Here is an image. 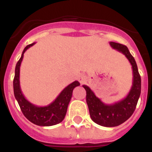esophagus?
<instances>
[{"mask_svg": "<svg viewBox=\"0 0 152 152\" xmlns=\"http://www.w3.org/2000/svg\"><path fill=\"white\" fill-rule=\"evenodd\" d=\"M86 80V76L84 75H83V74H81V75H80L78 76V80L80 81V84H83V83Z\"/></svg>", "mask_w": 152, "mask_h": 152, "instance_id": "1", "label": "esophagus"}]
</instances>
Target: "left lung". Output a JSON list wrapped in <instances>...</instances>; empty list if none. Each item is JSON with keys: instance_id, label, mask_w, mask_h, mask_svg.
Wrapping results in <instances>:
<instances>
[{"instance_id": "1", "label": "left lung", "mask_w": 152, "mask_h": 152, "mask_svg": "<svg viewBox=\"0 0 152 152\" xmlns=\"http://www.w3.org/2000/svg\"><path fill=\"white\" fill-rule=\"evenodd\" d=\"M110 45L113 49L123 53L129 60L132 68L133 79L127 96L113 104L104 103L88 86L83 85L87 93L86 100L91 119L96 124L105 127H114L126 122L135 111L141 94V77L133 56L126 45L114 42H110Z\"/></svg>"}]
</instances>
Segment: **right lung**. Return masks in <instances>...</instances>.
I'll return each mask as SVG.
<instances>
[{
  "label": "right lung",
  "mask_w": 152,
  "mask_h": 152,
  "mask_svg": "<svg viewBox=\"0 0 152 152\" xmlns=\"http://www.w3.org/2000/svg\"><path fill=\"white\" fill-rule=\"evenodd\" d=\"M35 42L26 45L23 49L21 57L16 64L15 75L13 79V92L16 100L21 109V111L26 119L37 126H51L58 124L64 119L67 109L72 99L74 88L80 85L77 80L70 84L56 97L54 101L45 107H38L26 100L23 94L20 84V68L23 61L24 52L33 46Z\"/></svg>",
  "instance_id": "right-lung-1"
}]
</instances>
